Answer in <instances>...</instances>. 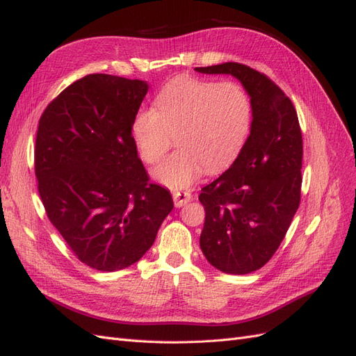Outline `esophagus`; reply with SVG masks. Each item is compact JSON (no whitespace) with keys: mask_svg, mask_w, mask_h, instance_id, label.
<instances>
[{"mask_svg":"<svg viewBox=\"0 0 356 356\" xmlns=\"http://www.w3.org/2000/svg\"><path fill=\"white\" fill-rule=\"evenodd\" d=\"M172 197H174V203L175 207H184V204H187L188 202H191L193 196L190 191H182V190H177L172 193Z\"/></svg>","mask_w":356,"mask_h":356,"instance_id":"esophagus-1","label":"esophagus"}]
</instances>
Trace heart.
<instances>
[{"instance_id":"obj_1","label":"heart","mask_w":356,"mask_h":356,"mask_svg":"<svg viewBox=\"0 0 356 356\" xmlns=\"http://www.w3.org/2000/svg\"><path fill=\"white\" fill-rule=\"evenodd\" d=\"M252 124V102L236 81L182 77L168 83L154 108H141L132 134L143 160L156 163L172 145L179 147L153 169V178L172 190L196 182L203 170L229 166L242 149Z\"/></svg>"}]
</instances>
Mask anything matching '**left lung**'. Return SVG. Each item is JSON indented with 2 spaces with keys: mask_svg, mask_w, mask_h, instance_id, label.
Here are the masks:
<instances>
[{
  "mask_svg": "<svg viewBox=\"0 0 356 356\" xmlns=\"http://www.w3.org/2000/svg\"><path fill=\"white\" fill-rule=\"evenodd\" d=\"M196 71L233 75L252 102L251 134L238 159L199 196L204 207L203 255L224 273L246 275L273 257L298 209L303 160L298 117L279 86L242 63Z\"/></svg>",
  "mask_w": 356,
  "mask_h": 356,
  "instance_id": "obj_1",
  "label": "left lung"
}]
</instances>
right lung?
Masks as SVG:
<instances>
[{
	"instance_id": "obj_1",
	"label": "right lung",
	"mask_w": 356,
	"mask_h": 356,
	"mask_svg": "<svg viewBox=\"0 0 356 356\" xmlns=\"http://www.w3.org/2000/svg\"><path fill=\"white\" fill-rule=\"evenodd\" d=\"M147 92L143 80L89 74L38 122L35 177L47 217L75 257L101 272L136 263L174 208L169 190L149 182L132 136Z\"/></svg>"
}]
</instances>
